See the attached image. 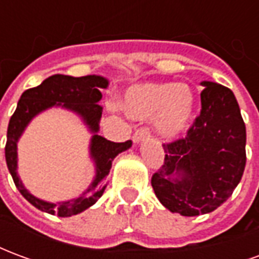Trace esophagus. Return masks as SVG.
<instances>
[{
	"instance_id": "1",
	"label": "esophagus",
	"mask_w": 259,
	"mask_h": 259,
	"mask_svg": "<svg viewBox=\"0 0 259 259\" xmlns=\"http://www.w3.org/2000/svg\"><path fill=\"white\" fill-rule=\"evenodd\" d=\"M150 137V130L147 129V127H141V129L136 130L135 136H133V141L135 143H140V141L146 140Z\"/></svg>"
}]
</instances>
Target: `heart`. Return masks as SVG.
Instances as JSON below:
<instances>
[{"label":"heart","mask_w":259,"mask_h":259,"mask_svg":"<svg viewBox=\"0 0 259 259\" xmlns=\"http://www.w3.org/2000/svg\"><path fill=\"white\" fill-rule=\"evenodd\" d=\"M124 109L139 120L154 119L157 133L166 140H175L185 135L194 116L195 94L186 83H140L124 93ZM112 111L120 107L108 104Z\"/></svg>","instance_id":"b5f03b06"}]
</instances>
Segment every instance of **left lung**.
<instances>
[{
  "mask_svg": "<svg viewBox=\"0 0 259 259\" xmlns=\"http://www.w3.org/2000/svg\"><path fill=\"white\" fill-rule=\"evenodd\" d=\"M201 113L185 139L163 144L165 161L151 185L166 209L209 213L232 195L245 168V124L228 87L201 81Z\"/></svg>",
  "mask_w": 259,
  "mask_h": 259,
  "instance_id": "8db88e82",
  "label": "left lung"
}]
</instances>
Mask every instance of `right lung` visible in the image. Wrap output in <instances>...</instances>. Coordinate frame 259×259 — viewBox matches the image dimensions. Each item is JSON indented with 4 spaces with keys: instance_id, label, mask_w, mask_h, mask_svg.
Segmentation results:
<instances>
[{
    "instance_id": "add662e5",
    "label": "right lung",
    "mask_w": 259,
    "mask_h": 259,
    "mask_svg": "<svg viewBox=\"0 0 259 259\" xmlns=\"http://www.w3.org/2000/svg\"><path fill=\"white\" fill-rule=\"evenodd\" d=\"M108 84V79L98 74H89L83 77L53 74L40 85L26 90L20 96L16 111L8 124L5 159L16 189L37 209L61 218H68L77 215L94 205L105 190V182L112 166V161L120 152L132 147L130 140L124 143H113L98 135L102 115V108L98 105L102 98L100 90L107 89ZM50 107H62L73 112L82 119L92 135L89 153L96 170L95 179L87 191L72 200L61 203H50L31 195L25 189L17 174L19 139L31 120Z\"/></svg>"
}]
</instances>
